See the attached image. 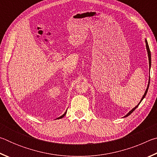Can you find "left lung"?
I'll return each instance as SVG.
<instances>
[{
	"mask_svg": "<svg viewBox=\"0 0 157 157\" xmlns=\"http://www.w3.org/2000/svg\"><path fill=\"white\" fill-rule=\"evenodd\" d=\"M145 44H146V49H147V55H148V59H149V69H150V67H151V53H150V48H149V46H148V44H147V40H146L145 39ZM150 77H149V82H148V84H147V89H146V90H145V94H144V95H143V97H142V98H141V100H140V102L139 103V104H138L136 107H135L134 108H133L132 109L129 111V112L127 114V115H125L124 116V117H127V116H129L130 114H131L133 111H134L135 109H136L139 107V105H140V103L141 102V101L144 99V98L145 97V95H146V94H147V91H148V88H149V85H150Z\"/></svg>",
	"mask_w": 157,
	"mask_h": 157,
	"instance_id": "left-lung-1",
	"label": "left lung"
}]
</instances>
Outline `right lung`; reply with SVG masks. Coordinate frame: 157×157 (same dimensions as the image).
<instances>
[{"label": "right lung", "instance_id": "obj_1", "mask_svg": "<svg viewBox=\"0 0 157 157\" xmlns=\"http://www.w3.org/2000/svg\"><path fill=\"white\" fill-rule=\"evenodd\" d=\"M66 111H67V110H66V112H65L64 113H63L62 116H61L60 117H59V118H57V119H60V118H63V117H64V116H65V115H66Z\"/></svg>", "mask_w": 157, "mask_h": 157}]
</instances>
